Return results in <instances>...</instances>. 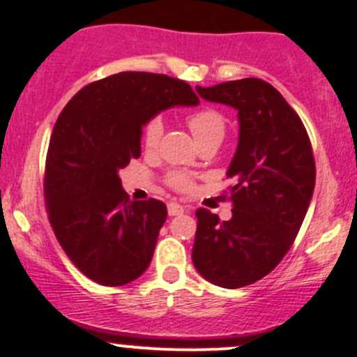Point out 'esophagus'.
I'll use <instances>...</instances> for the list:
<instances>
[{"mask_svg": "<svg viewBox=\"0 0 357 357\" xmlns=\"http://www.w3.org/2000/svg\"><path fill=\"white\" fill-rule=\"evenodd\" d=\"M167 212H169V215H181L183 212H185V207L179 204H176V202H169Z\"/></svg>", "mask_w": 357, "mask_h": 357, "instance_id": "obj_1", "label": "esophagus"}]
</instances>
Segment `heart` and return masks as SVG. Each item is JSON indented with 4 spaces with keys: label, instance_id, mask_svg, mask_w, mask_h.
I'll use <instances>...</instances> for the list:
<instances>
[{
    "label": "heart",
    "instance_id": "b5f03b06",
    "mask_svg": "<svg viewBox=\"0 0 357 357\" xmlns=\"http://www.w3.org/2000/svg\"><path fill=\"white\" fill-rule=\"evenodd\" d=\"M188 126L199 143L205 142L208 138L222 139L226 131L225 117L214 109H202L190 114ZM162 132H164V122H162V117L155 115L143 128V145H145L146 150L157 149L158 142L162 138ZM169 185L174 190H178V192H190L193 188L192 178L186 174H181V172H174V174L169 176Z\"/></svg>",
    "mask_w": 357,
    "mask_h": 357
}]
</instances>
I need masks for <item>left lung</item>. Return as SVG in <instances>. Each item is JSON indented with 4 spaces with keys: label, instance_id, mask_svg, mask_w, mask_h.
Masks as SVG:
<instances>
[{
    "label": "left lung",
    "instance_id": "left-lung-1",
    "mask_svg": "<svg viewBox=\"0 0 357 357\" xmlns=\"http://www.w3.org/2000/svg\"><path fill=\"white\" fill-rule=\"evenodd\" d=\"M197 93L238 112L240 132L226 171L233 215L197 211L193 266L214 285L240 289L271 273L294 243L314 192V157L302 121L269 82L247 77Z\"/></svg>",
    "mask_w": 357,
    "mask_h": 357
}]
</instances>
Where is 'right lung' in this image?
Here are the masks:
<instances>
[{"mask_svg":"<svg viewBox=\"0 0 357 357\" xmlns=\"http://www.w3.org/2000/svg\"><path fill=\"white\" fill-rule=\"evenodd\" d=\"M185 81L119 72L82 88L53 128L46 157L50 222L75 268L93 282L121 287L153 257L164 202H129L119 171L142 155L143 126L172 107H195Z\"/></svg>","mask_w":357,"mask_h":357,"instance_id":"right-lung-1","label":"right lung"}]
</instances>
